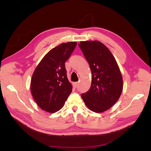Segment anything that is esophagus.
<instances>
[{
	"label": "esophagus",
	"instance_id": "1",
	"mask_svg": "<svg viewBox=\"0 0 151 151\" xmlns=\"http://www.w3.org/2000/svg\"><path fill=\"white\" fill-rule=\"evenodd\" d=\"M78 84H79L78 82H75V83H73V87H74V88H76L77 87V86H78Z\"/></svg>",
	"mask_w": 151,
	"mask_h": 151
}]
</instances>
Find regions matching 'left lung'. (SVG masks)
<instances>
[{
    "instance_id": "1",
    "label": "left lung",
    "mask_w": 151,
    "mask_h": 151,
    "mask_svg": "<svg viewBox=\"0 0 151 151\" xmlns=\"http://www.w3.org/2000/svg\"><path fill=\"white\" fill-rule=\"evenodd\" d=\"M79 47L88 62L92 82L88 91L81 97L89 109L101 113L113 106L123 90V79L115 58L99 41L81 42Z\"/></svg>"
}]
</instances>
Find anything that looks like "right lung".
<instances>
[{
  "mask_svg": "<svg viewBox=\"0 0 151 151\" xmlns=\"http://www.w3.org/2000/svg\"><path fill=\"white\" fill-rule=\"evenodd\" d=\"M76 45L75 42L58 45L45 55L35 68L31 92L36 103L45 111L55 113L60 110L72 92L65 63Z\"/></svg>",
  "mask_w": 151,
  "mask_h": 151,
  "instance_id": "right-lung-1",
  "label": "right lung"
}]
</instances>
